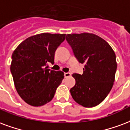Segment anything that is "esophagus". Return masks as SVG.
Segmentation results:
<instances>
[{
    "mask_svg": "<svg viewBox=\"0 0 130 130\" xmlns=\"http://www.w3.org/2000/svg\"><path fill=\"white\" fill-rule=\"evenodd\" d=\"M64 76H65V78L70 77V76H71V74H70V73H69V72L65 73V74H64Z\"/></svg>",
    "mask_w": 130,
    "mask_h": 130,
    "instance_id": "34e87169",
    "label": "esophagus"
}]
</instances>
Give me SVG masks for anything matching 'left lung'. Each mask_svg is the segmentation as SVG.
<instances>
[{
	"label": "left lung",
	"instance_id": "8db88e82",
	"mask_svg": "<svg viewBox=\"0 0 130 130\" xmlns=\"http://www.w3.org/2000/svg\"><path fill=\"white\" fill-rule=\"evenodd\" d=\"M66 40L80 63L83 74H73L76 84L70 89L73 99L85 107L100 104L115 80L117 63L113 49L104 39L92 33L67 34Z\"/></svg>",
	"mask_w": 130,
	"mask_h": 130
}]
</instances>
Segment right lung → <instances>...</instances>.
Listing matches in <instances>:
<instances>
[{"mask_svg":"<svg viewBox=\"0 0 130 130\" xmlns=\"http://www.w3.org/2000/svg\"><path fill=\"white\" fill-rule=\"evenodd\" d=\"M65 34L42 33L29 37L15 49L10 66L14 85L27 104L42 106L51 101L64 73L45 67L54 62V53L65 41Z\"/></svg>","mask_w":130,"mask_h":130,"instance_id":"1","label":"right lung"}]
</instances>
